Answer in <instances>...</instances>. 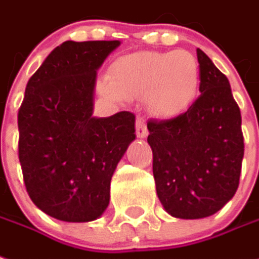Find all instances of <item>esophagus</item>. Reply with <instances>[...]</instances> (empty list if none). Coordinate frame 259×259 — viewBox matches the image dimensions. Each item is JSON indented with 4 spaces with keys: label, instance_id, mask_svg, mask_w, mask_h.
<instances>
[{
    "label": "esophagus",
    "instance_id": "obj_1",
    "mask_svg": "<svg viewBox=\"0 0 259 259\" xmlns=\"http://www.w3.org/2000/svg\"><path fill=\"white\" fill-rule=\"evenodd\" d=\"M147 126H146V122L142 117H137L136 119V136L140 137V139H144L147 136Z\"/></svg>",
    "mask_w": 259,
    "mask_h": 259
}]
</instances>
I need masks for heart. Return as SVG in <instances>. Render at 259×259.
Returning <instances> with one entry per match:
<instances>
[{
  "mask_svg": "<svg viewBox=\"0 0 259 259\" xmlns=\"http://www.w3.org/2000/svg\"><path fill=\"white\" fill-rule=\"evenodd\" d=\"M200 88V64L192 53L136 52L117 57L108 78L99 81L101 95L113 101L144 98L148 113L174 119L196 101Z\"/></svg>",
  "mask_w": 259,
  "mask_h": 259,
  "instance_id": "obj_1",
  "label": "heart"
}]
</instances>
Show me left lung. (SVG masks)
<instances>
[{"label": "left lung", "instance_id": "8db88e82", "mask_svg": "<svg viewBox=\"0 0 259 259\" xmlns=\"http://www.w3.org/2000/svg\"><path fill=\"white\" fill-rule=\"evenodd\" d=\"M196 53L199 98L181 116L147 122L157 195L178 219L220 210L238 188L244 157L241 113L230 82L200 49Z\"/></svg>", "mask_w": 259, "mask_h": 259}]
</instances>
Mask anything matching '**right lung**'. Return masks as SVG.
Masks as SVG:
<instances>
[{
    "label": "right lung",
    "instance_id": "obj_1",
    "mask_svg": "<svg viewBox=\"0 0 259 259\" xmlns=\"http://www.w3.org/2000/svg\"><path fill=\"white\" fill-rule=\"evenodd\" d=\"M119 40H67L28 81L18 155L29 198L57 220L84 223L109 205L112 175L136 139L135 115L94 117L97 70Z\"/></svg>",
    "mask_w": 259,
    "mask_h": 259
}]
</instances>
